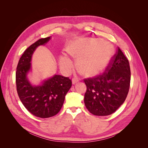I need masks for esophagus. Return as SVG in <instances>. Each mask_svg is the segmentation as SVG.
<instances>
[{
	"mask_svg": "<svg viewBox=\"0 0 148 148\" xmlns=\"http://www.w3.org/2000/svg\"><path fill=\"white\" fill-rule=\"evenodd\" d=\"M79 82V79L77 78H72V83L73 84H75L77 83V82Z\"/></svg>",
	"mask_w": 148,
	"mask_h": 148,
	"instance_id": "1",
	"label": "esophagus"
}]
</instances>
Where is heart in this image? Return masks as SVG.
Here are the masks:
<instances>
[{
    "label": "heart",
    "instance_id": "1",
    "mask_svg": "<svg viewBox=\"0 0 148 148\" xmlns=\"http://www.w3.org/2000/svg\"><path fill=\"white\" fill-rule=\"evenodd\" d=\"M66 51L74 58H77V66L79 73L89 77L104 70L113 56V47L99 39L82 38L69 44ZM61 68L70 72L73 65L69 58L62 56L60 59Z\"/></svg>",
    "mask_w": 148,
    "mask_h": 148
}]
</instances>
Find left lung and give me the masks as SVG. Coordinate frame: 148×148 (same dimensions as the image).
Listing matches in <instances>:
<instances>
[{
  "label": "left lung",
  "mask_w": 148,
  "mask_h": 148,
  "mask_svg": "<svg viewBox=\"0 0 148 148\" xmlns=\"http://www.w3.org/2000/svg\"><path fill=\"white\" fill-rule=\"evenodd\" d=\"M130 79L129 62L118 47L104 73L84 79L87 88L84 102L88 111L97 116L115 112L126 99Z\"/></svg>",
  "instance_id": "obj_1"
}]
</instances>
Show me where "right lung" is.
<instances>
[{"label": "right lung", "instance_id": "right-lung-1", "mask_svg": "<svg viewBox=\"0 0 148 148\" xmlns=\"http://www.w3.org/2000/svg\"><path fill=\"white\" fill-rule=\"evenodd\" d=\"M50 39H40L26 49L20 57L16 71V90L20 101L30 113L40 118H49L58 114L72 84L69 77L59 75H55L37 86H32L28 81L27 73L31 69L34 51Z\"/></svg>", "mask_w": 148, "mask_h": 148}]
</instances>
